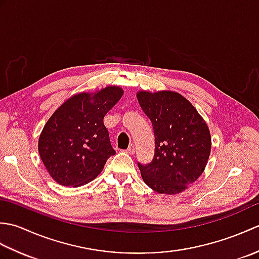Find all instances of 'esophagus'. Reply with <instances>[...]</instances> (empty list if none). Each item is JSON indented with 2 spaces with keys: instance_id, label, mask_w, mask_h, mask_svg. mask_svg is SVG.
Segmentation results:
<instances>
[{
  "instance_id": "esophagus-1",
  "label": "esophagus",
  "mask_w": 259,
  "mask_h": 259,
  "mask_svg": "<svg viewBox=\"0 0 259 259\" xmlns=\"http://www.w3.org/2000/svg\"><path fill=\"white\" fill-rule=\"evenodd\" d=\"M126 152H128L129 155H135V152H136L135 146H134V145H130V146L128 147V149H126Z\"/></svg>"
}]
</instances>
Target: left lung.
I'll return each instance as SVG.
<instances>
[{
    "mask_svg": "<svg viewBox=\"0 0 259 259\" xmlns=\"http://www.w3.org/2000/svg\"><path fill=\"white\" fill-rule=\"evenodd\" d=\"M137 99L150 119L155 156L138 163L146 185L159 194L177 195L200 177L211 150L206 121L178 92L139 91Z\"/></svg>",
    "mask_w": 259,
    "mask_h": 259,
    "instance_id": "left-lung-1",
    "label": "left lung"
}]
</instances>
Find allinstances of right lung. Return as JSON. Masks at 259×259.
<instances>
[{
	"instance_id": "obj_1",
	"label": "right lung",
	"mask_w": 259,
	"mask_h": 259,
	"mask_svg": "<svg viewBox=\"0 0 259 259\" xmlns=\"http://www.w3.org/2000/svg\"><path fill=\"white\" fill-rule=\"evenodd\" d=\"M122 95L123 90L117 85L78 93L63 102L48 120L37 148L48 172L59 185L88 184L114 155L103 118Z\"/></svg>"
}]
</instances>
